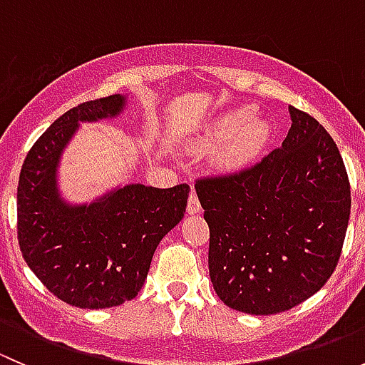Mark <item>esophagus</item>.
<instances>
[{"label": "esophagus", "instance_id": "34e87169", "mask_svg": "<svg viewBox=\"0 0 365 365\" xmlns=\"http://www.w3.org/2000/svg\"><path fill=\"white\" fill-rule=\"evenodd\" d=\"M187 212H189L190 215H196V213L201 212V203H200V200H197V196L194 190H190L189 203H187Z\"/></svg>", "mask_w": 365, "mask_h": 365}]
</instances>
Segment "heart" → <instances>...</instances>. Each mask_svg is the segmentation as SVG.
Instances as JSON below:
<instances>
[{"mask_svg":"<svg viewBox=\"0 0 365 365\" xmlns=\"http://www.w3.org/2000/svg\"><path fill=\"white\" fill-rule=\"evenodd\" d=\"M270 138V123L254 118L251 108H240L210 121L197 138L196 148L210 152L219 145L215 164L226 171H237L256 160L267 148Z\"/></svg>","mask_w":365,"mask_h":365,"instance_id":"obj_1","label":"heart"}]
</instances>
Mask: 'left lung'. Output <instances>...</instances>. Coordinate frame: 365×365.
<instances>
[{
  "label": "left lung",
  "mask_w": 365,
  "mask_h": 365,
  "mask_svg": "<svg viewBox=\"0 0 365 365\" xmlns=\"http://www.w3.org/2000/svg\"><path fill=\"white\" fill-rule=\"evenodd\" d=\"M281 148L196 194L210 227L208 268L217 297L235 311H289L325 286L339 261L351 194L329 132L289 106Z\"/></svg>",
  "instance_id": "1"
}]
</instances>
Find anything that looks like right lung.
Returning a JSON list of instances; mask_svg holds the SVG:
<instances>
[{"label": "right lung", "instance_id": "right-lung-1", "mask_svg": "<svg viewBox=\"0 0 365 365\" xmlns=\"http://www.w3.org/2000/svg\"><path fill=\"white\" fill-rule=\"evenodd\" d=\"M127 95L84 102L61 114L33 145L17 187V237L33 274L81 309H106L139 293L153 252L183 219L190 187L128 183L84 203L60 190V165L81 123L118 118Z\"/></svg>", "mask_w": 365, "mask_h": 365}]
</instances>
